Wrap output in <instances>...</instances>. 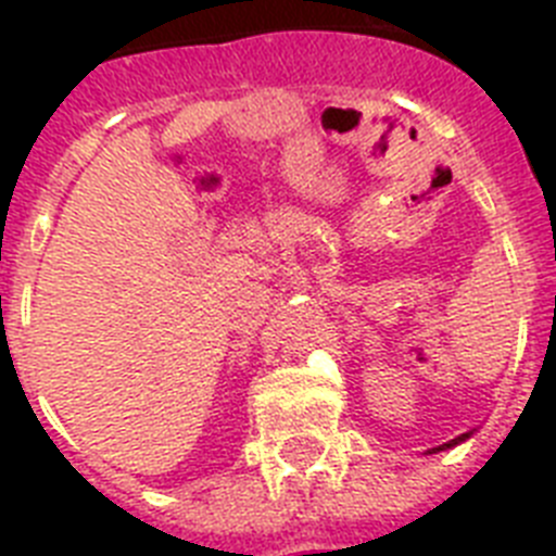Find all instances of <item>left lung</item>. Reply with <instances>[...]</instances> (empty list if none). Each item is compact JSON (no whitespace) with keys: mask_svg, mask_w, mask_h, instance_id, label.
<instances>
[{"mask_svg":"<svg viewBox=\"0 0 556 556\" xmlns=\"http://www.w3.org/2000/svg\"><path fill=\"white\" fill-rule=\"evenodd\" d=\"M468 437H470V431H468V434H459V437H454V440H451V443H445V445H437V448H431L429 454H437V451H445V448H454V445L465 443V440H468Z\"/></svg>","mask_w":556,"mask_h":556,"instance_id":"8db88e82","label":"left lung"}]
</instances>
